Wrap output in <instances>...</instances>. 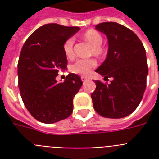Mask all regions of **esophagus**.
Wrapping results in <instances>:
<instances>
[{
  "label": "esophagus",
  "instance_id": "1",
  "mask_svg": "<svg viewBox=\"0 0 159 159\" xmlns=\"http://www.w3.org/2000/svg\"><path fill=\"white\" fill-rule=\"evenodd\" d=\"M81 79H82V81H86L87 79H88V77H87V76H81Z\"/></svg>",
  "mask_w": 159,
  "mask_h": 159
}]
</instances>
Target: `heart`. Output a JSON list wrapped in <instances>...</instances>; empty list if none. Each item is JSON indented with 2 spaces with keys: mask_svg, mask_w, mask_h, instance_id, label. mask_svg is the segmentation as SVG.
<instances>
[{
  "mask_svg": "<svg viewBox=\"0 0 159 159\" xmlns=\"http://www.w3.org/2000/svg\"><path fill=\"white\" fill-rule=\"evenodd\" d=\"M83 37L86 41L91 43L93 45L92 52L100 55L104 52L102 48L103 43V37L95 30H89L88 31L83 34ZM73 46H74V38L70 37L67 39L64 43L63 50L67 58H70L73 56ZM97 66V62L95 59H77L70 67V71L78 75H83L87 76L91 71V70L93 69Z\"/></svg>",
  "mask_w": 159,
  "mask_h": 159,
  "instance_id": "1",
  "label": "heart"
}]
</instances>
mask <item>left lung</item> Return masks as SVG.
I'll use <instances>...</instances> for the list:
<instances>
[{"instance_id":"8db88e82","label":"left lung","mask_w":159,"mask_h":159,"mask_svg":"<svg viewBox=\"0 0 159 159\" xmlns=\"http://www.w3.org/2000/svg\"><path fill=\"white\" fill-rule=\"evenodd\" d=\"M108 40L107 59L96 72L110 84L95 81L91 94L93 108L100 116L122 118L135 110L147 87L148 67L146 50L134 33L116 22H104L95 26Z\"/></svg>"}]
</instances>
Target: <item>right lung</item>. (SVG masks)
Wrapping results in <instances>:
<instances>
[{
	"mask_svg": "<svg viewBox=\"0 0 159 159\" xmlns=\"http://www.w3.org/2000/svg\"><path fill=\"white\" fill-rule=\"evenodd\" d=\"M79 30L47 24L23 46L18 63L19 91L26 109L39 122L56 123L72 113L73 98L83 84L81 77L70 73L64 82L57 83L56 76L67 66L64 43Z\"/></svg>",
	"mask_w": 159,
	"mask_h": 159,
	"instance_id": "1",
	"label": "right lung"
}]
</instances>
